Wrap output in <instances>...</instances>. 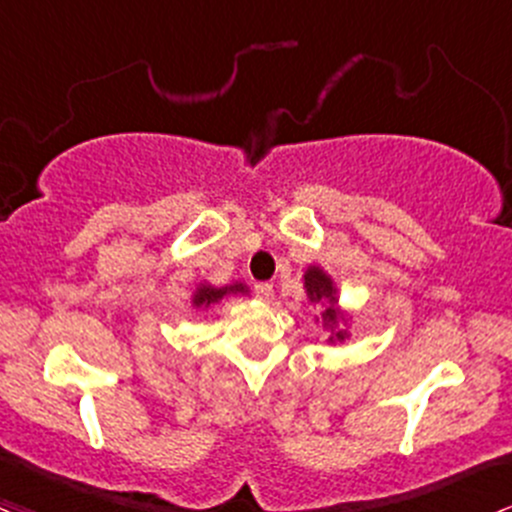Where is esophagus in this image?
<instances>
[{"mask_svg":"<svg viewBox=\"0 0 512 512\" xmlns=\"http://www.w3.org/2000/svg\"><path fill=\"white\" fill-rule=\"evenodd\" d=\"M255 294L262 301H270L274 297V287L270 282H260V284H255Z\"/></svg>","mask_w":512,"mask_h":512,"instance_id":"obj_1","label":"esophagus"}]
</instances>
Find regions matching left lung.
<instances>
[{
    "label": "left lung",
    "instance_id": "obj_1",
    "mask_svg": "<svg viewBox=\"0 0 512 512\" xmlns=\"http://www.w3.org/2000/svg\"><path fill=\"white\" fill-rule=\"evenodd\" d=\"M304 289L306 297H309L311 304L324 306L321 311V321L331 331V338L328 341H343L346 338V331H336L338 321L343 319L341 309H338V297H336V284L328 274L321 270V267H309L304 274Z\"/></svg>",
    "mask_w": 512,
    "mask_h": 512
}]
</instances>
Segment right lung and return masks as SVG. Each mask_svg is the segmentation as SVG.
Segmentation results:
<instances>
[{
  "label": "right lung",
  "instance_id": "obj_1",
  "mask_svg": "<svg viewBox=\"0 0 512 512\" xmlns=\"http://www.w3.org/2000/svg\"><path fill=\"white\" fill-rule=\"evenodd\" d=\"M238 292H247L245 284H230V287H211V284H198V289L193 292L191 304L196 309H208L211 304H218L220 299L228 297V294H238Z\"/></svg>",
  "mask_w": 512,
  "mask_h": 512
}]
</instances>
